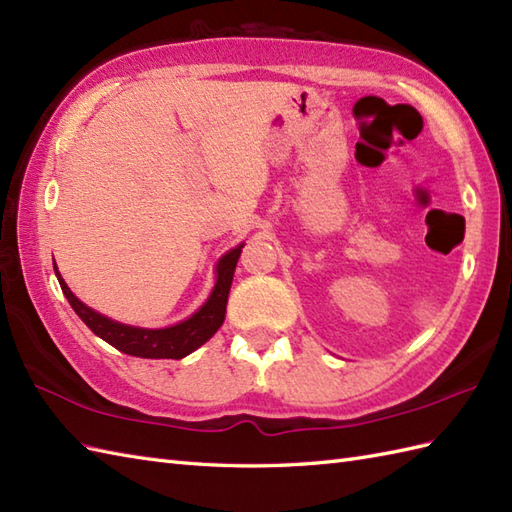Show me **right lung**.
Instances as JSON below:
<instances>
[{
    "label": "right lung",
    "instance_id": "obj_1",
    "mask_svg": "<svg viewBox=\"0 0 512 512\" xmlns=\"http://www.w3.org/2000/svg\"><path fill=\"white\" fill-rule=\"evenodd\" d=\"M242 248L244 244L233 248V251H229L218 261V281L207 303L202 305L192 318H187L183 323H178L174 327H165V329L130 327V325L115 323V320L93 312L91 307L78 301L74 292L67 288V283L63 281L61 275H58L56 266H54V272L58 277V283H61L63 294L67 296L69 305L74 307V312L82 318V323H85L95 336H100L104 342H109L117 351L135 355V358L181 360L185 355L196 351L200 344H205L224 323L233 272L237 266V259H240Z\"/></svg>",
    "mask_w": 512,
    "mask_h": 512
}]
</instances>
